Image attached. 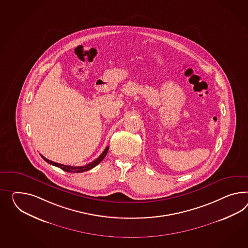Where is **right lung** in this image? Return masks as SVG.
Masks as SVG:
<instances>
[{"label": "right lung", "mask_w": 248, "mask_h": 248, "mask_svg": "<svg viewBox=\"0 0 248 248\" xmlns=\"http://www.w3.org/2000/svg\"><path fill=\"white\" fill-rule=\"evenodd\" d=\"M108 151V146H107V147L105 148V150L102 152V155H101L98 158L95 159V160H94L93 162H92L91 164L84 165V166H70V165H62V164H58V163H55V162H53V161H50V160H48V159H46V157H44L43 155H41V157L44 159L46 162H47L48 164H50V165H55V166H57V167H59L60 169L64 170V171H67V172H77V173H78V172H83V171L91 170L92 168L95 167L96 165H99V164L102 162V159L105 157V155H107Z\"/></svg>", "instance_id": "add662e5"}]
</instances>
